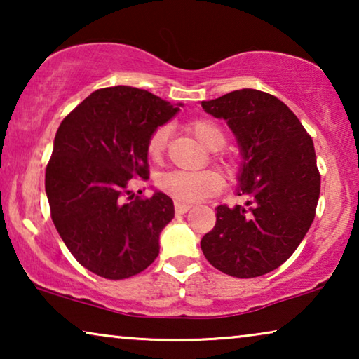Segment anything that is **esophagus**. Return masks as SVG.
<instances>
[{
  "mask_svg": "<svg viewBox=\"0 0 359 359\" xmlns=\"http://www.w3.org/2000/svg\"><path fill=\"white\" fill-rule=\"evenodd\" d=\"M189 209H191V204L180 203V201H176V203H175V210H176V214H186V212H188Z\"/></svg>",
  "mask_w": 359,
  "mask_h": 359,
  "instance_id": "34e87169",
  "label": "esophagus"
}]
</instances>
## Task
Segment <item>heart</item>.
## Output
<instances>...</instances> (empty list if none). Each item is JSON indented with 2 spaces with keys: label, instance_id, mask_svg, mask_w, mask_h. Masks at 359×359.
<instances>
[{
  "label": "heart",
  "instance_id": "1",
  "mask_svg": "<svg viewBox=\"0 0 359 359\" xmlns=\"http://www.w3.org/2000/svg\"><path fill=\"white\" fill-rule=\"evenodd\" d=\"M188 130L193 134L199 144L210 151L220 150L225 145V132L219 124L209 119H196L188 124ZM168 144V129L165 126L156 127L147 140V155L150 160L160 161L163 158ZM217 161L225 168H230L229 160L224 156H217ZM158 186L161 191L170 194L180 203H198L210 196L217 194L224 188V180L217 171H183L175 170L161 175L158 178Z\"/></svg>",
  "mask_w": 359,
  "mask_h": 359
}]
</instances>
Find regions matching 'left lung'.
I'll return each mask as SVG.
<instances>
[{
	"label": "left lung",
	"mask_w": 359,
	"mask_h": 359,
	"mask_svg": "<svg viewBox=\"0 0 359 359\" xmlns=\"http://www.w3.org/2000/svg\"><path fill=\"white\" fill-rule=\"evenodd\" d=\"M201 104L237 137L243 158L237 194L245 198L242 205L215 209L201 248L229 276H263L296 252L316 217L320 173L312 137L269 93L245 88Z\"/></svg>",
	"instance_id": "left-lung-1"
}]
</instances>
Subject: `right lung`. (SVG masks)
Returning a JSON list of instances; mask_svg holds the SVG:
<instances>
[{
    "label": "right lung",
    "mask_w": 359,
    "mask_h": 359,
    "mask_svg": "<svg viewBox=\"0 0 359 359\" xmlns=\"http://www.w3.org/2000/svg\"><path fill=\"white\" fill-rule=\"evenodd\" d=\"M180 107L132 86L91 93L58 127L46 170L50 215L76 262L106 279L149 268L160 232L175 217L163 193L134 196V178L149 180L147 140Z\"/></svg>",
    "instance_id": "1"
}]
</instances>
